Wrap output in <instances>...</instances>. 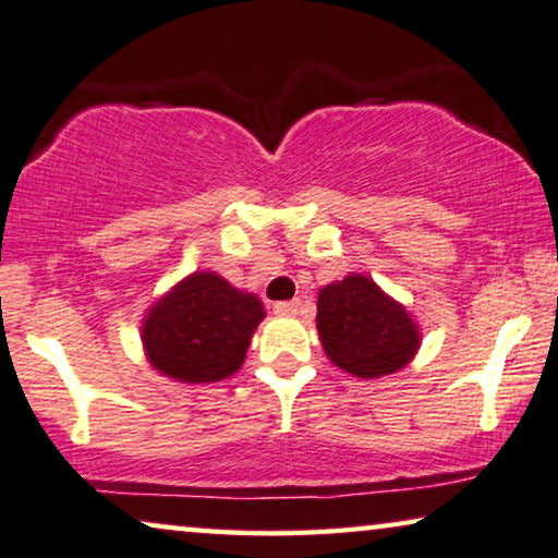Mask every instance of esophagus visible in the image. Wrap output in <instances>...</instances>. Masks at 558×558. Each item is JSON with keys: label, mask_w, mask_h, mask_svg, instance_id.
Masks as SVG:
<instances>
[{"label": "esophagus", "mask_w": 558, "mask_h": 558, "mask_svg": "<svg viewBox=\"0 0 558 558\" xmlns=\"http://www.w3.org/2000/svg\"><path fill=\"white\" fill-rule=\"evenodd\" d=\"M301 305H303L301 298H293V301L276 303V305H272V311H276L278 315H295L298 311H301Z\"/></svg>", "instance_id": "34e87169"}]
</instances>
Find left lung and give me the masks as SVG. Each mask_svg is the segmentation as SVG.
Returning a JSON list of instances; mask_svg holds the SVG:
<instances>
[{
	"instance_id": "8db88e82",
	"label": "left lung",
	"mask_w": 558,
	"mask_h": 558,
	"mask_svg": "<svg viewBox=\"0 0 558 558\" xmlns=\"http://www.w3.org/2000/svg\"><path fill=\"white\" fill-rule=\"evenodd\" d=\"M315 323L328 359L359 378L401 371L421 345L411 313L359 272L320 290Z\"/></svg>"
}]
</instances>
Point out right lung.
Masks as SVG:
<instances>
[{
  "label": "right lung",
  "instance_id": "add662e5",
  "mask_svg": "<svg viewBox=\"0 0 558 558\" xmlns=\"http://www.w3.org/2000/svg\"><path fill=\"white\" fill-rule=\"evenodd\" d=\"M263 318L257 295L232 288L218 272H193L147 311L145 355L180 384H215L243 365Z\"/></svg>",
  "mask_w": 558,
  "mask_h": 558
}]
</instances>
